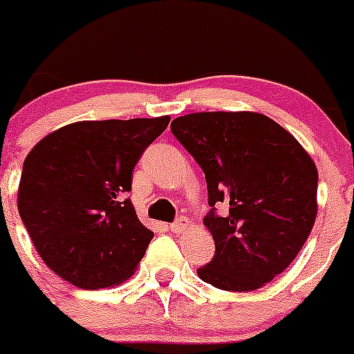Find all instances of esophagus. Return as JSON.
I'll list each match as a JSON object with an SVG mask.
<instances>
[{
    "instance_id": "esophagus-1",
    "label": "esophagus",
    "mask_w": 354,
    "mask_h": 354,
    "mask_svg": "<svg viewBox=\"0 0 354 354\" xmlns=\"http://www.w3.org/2000/svg\"><path fill=\"white\" fill-rule=\"evenodd\" d=\"M187 228H189V221H187L186 217H179L177 221L170 225V230L174 233H184Z\"/></svg>"
}]
</instances>
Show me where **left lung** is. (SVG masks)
I'll list each match as a JSON object with an SVG mask.
<instances>
[{"mask_svg":"<svg viewBox=\"0 0 354 354\" xmlns=\"http://www.w3.org/2000/svg\"><path fill=\"white\" fill-rule=\"evenodd\" d=\"M171 133L205 174L203 219L216 254L198 277L219 290L252 291L297 258L317 214V168L290 131L258 112H194ZM229 207L217 216L215 205Z\"/></svg>","mask_w":354,"mask_h":354,"instance_id":"1","label":"left lung"}]
</instances>
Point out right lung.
Returning a JSON list of instances; mask_svg holds the SVG:
<instances>
[{"label": "right lung", "mask_w": 354, "mask_h": 354, "mask_svg": "<svg viewBox=\"0 0 354 354\" xmlns=\"http://www.w3.org/2000/svg\"><path fill=\"white\" fill-rule=\"evenodd\" d=\"M170 118L79 121L41 138L22 165L17 207L52 272L82 290L118 286L154 233L124 198L142 152Z\"/></svg>", "instance_id": "1"}]
</instances>
